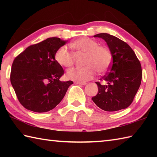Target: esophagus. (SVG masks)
Listing matches in <instances>:
<instances>
[{
  "instance_id": "34e87169",
  "label": "esophagus",
  "mask_w": 157,
  "mask_h": 157,
  "mask_svg": "<svg viewBox=\"0 0 157 157\" xmlns=\"http://www.w3.org/2000/svg\"><path fill=\"white\" fill-rule=\"evenodd\" d=\"M75 84H79V85H86V82H75Z\"/></svg>"
}]
</instances>
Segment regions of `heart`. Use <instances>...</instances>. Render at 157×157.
Segmentation results:
<instances>
[{
  "label": "heart",
  "instance_id": "heart-1",
  "mask_svg": "<svg viewBox=\"0 0 157 157\" xmlns=\"http://www.w3.org/2000/svg\"><path fill=\"white\" fill-rule=\"evenodd\" d=\"M70 46L77 52H85L82 68H73L68 71V78L78 82H86L94 78L97 71L104 73L107 71L112 61V55L107 47L98 46L97 41L89 37L84 36L72 42ZM55 58L56 62L63 67L73 65V55L67 47L62 46L57 50Z\"/></svg>",
  "mask_w": 157,
  "mask_h": 157
}]
</instances>
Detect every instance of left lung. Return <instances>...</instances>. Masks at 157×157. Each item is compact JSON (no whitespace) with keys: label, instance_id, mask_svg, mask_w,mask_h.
<instances>
[{"label":"left lung","instance_id":"left-lung-1","mask_svg":"<svg viewBox=\"0 0 157 157\" xmlns=\"http://www.w3.org/2000/svg\"><path fill=\"white\" fill-rule=\"evenodd\" d=\"M106 41L112 55L109 73L96 82L98 93L92 100L101 109L116 111L126 109L132 104L142 79L139 60L128 44L107 33L95 34Z\"/></svg>","mask_w":157,"mask_h":157}]
</instances>
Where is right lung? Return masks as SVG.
<instances>
[{"label":"right lung","instance_id":"add662e5","mask_svg":"<svg viewBox=\"0 0 157 157\" xmlns=\"http://www.w3.org/2000/svg\"><path fill=\"white\" fill-rule=\"evenodd\" d=\"M66 42L50 37L28 47L14 59L10 81L18 101L27 109L37 113L52 110L73 84L59 80L64 71L55 58Z\"/></svg>","mask_w":157,"mask_h":157}]
</instances>
